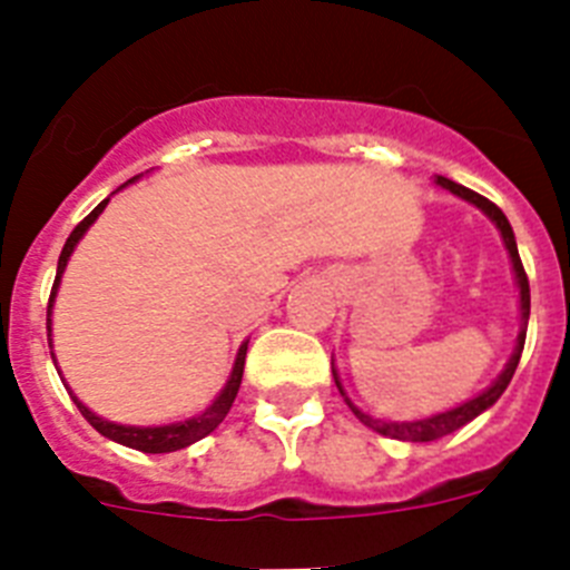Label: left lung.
Wrapping results in <instances>:
<instances>
[{"label":"left lung","mask_w":570,"mask_h":570,"mask_svg":"<svg viewBox=\"0 0 570 570\" xmlns=\"http://www.w3.org/2000/svg\"><path fill=\"white\" fill-rule=\"evenodd\" d=\"M436 185L445 190H451L454 196H460V199H465V203L476 205V208L482 210V214L491 219L497 228H500L502 234V242H505L508 248V256H511V265H513V276H517V288H520V336H517V347H513L511 360H508L505 371H502L497 380L491 382V385L482 391L480 396H473V400L462 402V405L451 407V411H445V414H434L428 416V420H414V422H382V420H374V416H367L365 411H360V407L354 405V402L347 400V394L342 391V382L340 376H336V367L331 365V371H334V382L336 387H340V394L345 396L347 407L354 411V416L360 422H365L367 428H374L376 434H385L391 436V440H402V442H431V440H440V436L445 434H454V431H460L462 425H468L471 420H476V416L482 414V411H488V407L493 405V402L500 400L502 394H505L508 382H511L513 371H517V365H520V356H522V347H525V328H528V316H531V288H528V276H525V268H522V259H520V250H517V239H513V230H511V223L505 219V214H502L497 205L491 203V199H485V196H480L476 190L465 188V185H456L454 179H445V176H436Z\"/></svg>","instance_id":"left-lung-1"}]
</instances>
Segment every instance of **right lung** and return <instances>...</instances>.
Masks as SVG:
<instances>
[{
    "label": "right lung",
    "mask_w": 570,
    "mask_h": 570,
    "mask_svg": "<svg viewBox=\"0 0 570 570\" xmlns=\"http://www.w3.org/2000/svg\"><path fill=\"white\" fill-rule=\"evenodd\" d=\"M130 183H134V179H130ZM108 199H110V196H108ZM108 199H102V203L90 210L82 223L73 228V234H70L68 242H65L62 254H59L57 279H53V288H50V299H48V336H50V311H53V299H57V288H59V282H62L65 268H68L70 254H73L77 242L85 236V230L97 223V216L102 214L105 205H108ZM48 345H50V342H48ZM50 347H53V345H50ZM245 354H248V342H242V345H239V351H236V360H234V371H230L228 382H225V387L219 391V396H216V400L210 402L208 407H205L203 414H196V416H190V420H183V422H170V425L142 428V425H119V422H108V420H102V416L94 414L90 407H85L82 402L73 396V391H70V387H68V394L73 396V402H77V407L82 411L85 420L97 428L99 434L108 436V440L119 442V445L136 448V451H145V454H170V451L188 448V445H194V442L203 440V436H208L210 431H214V428L219 425L225 416H228L230 405H234L236 394H239L242 371H245ZM50 356H53V351H50Z\"/></svg>",
    "instance_id": "right-lung-1"
}]
</instances>
